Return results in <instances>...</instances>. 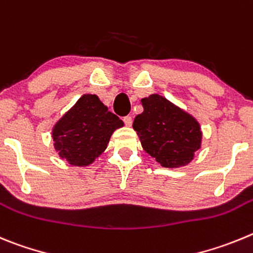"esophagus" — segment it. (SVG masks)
I'll list each match as a JSON object with an SVG mask.
<instances>
[{"label":"esophagus","instance_id":"34e87169","mask_svg":"<svg viewBox=\"0 0 253 253\" xmlns=\"http://www.w3.org/2000/svg\"><path fill=\"white\" fill-rule=\"evenodd\" d=\"M124 122L126 126H131L132 125V117L131 116H126V117H124Z\"/></svg>","mask_w":253,"mask_h":253}]
</instances>
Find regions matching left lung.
<instances>
[{
  "instance_id": "obj_1",
  "label": "left lung",
  "mask_w": 253,
  "mask_h": 253,
  "mask_svg": "<svg viewBox=\"0 0 253 253\" xmlns=\"http://www.w3.org/2000/svg\"><path fill=\"white\" fill-rule=\"evenodd\" d=\"M143 112L133 121L142 149L164 168H180L202 145L199 122L160 94L141 99Z\"/></svg>"
}]
</instances>
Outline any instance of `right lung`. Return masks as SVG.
<instances>
[{
	"mask_svg": "<svg viewBox=\"0 0 253 253\" xmlns=\"http://www.w3.org/2000/svg\"><path fill=\"white\" fill-rule=\"evenodd\" d=\"M122 126V120L108 111L98 95L83 94L54 125V147L70 165L87 166L107 149L113 132Z\"/></svg>",
	"mask_w": 253,
	"mask_h": 253,
	"instance_id": "add662e5",
	"label": "right lung"
}]
</instances>
